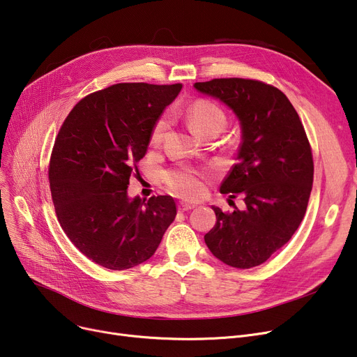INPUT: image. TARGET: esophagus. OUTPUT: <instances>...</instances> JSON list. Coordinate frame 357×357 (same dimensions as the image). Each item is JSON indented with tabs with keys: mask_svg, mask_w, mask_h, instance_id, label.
<instances>
[{
	"mask_svg": "<svg viewBox=\"0 0 357 357\" xmlns=\"http://www.w3.org/2000/svg\"><path fill=\"white\" fill-rule=\"evenodd\" d=\"M179 211H190L192 208H195V204H190V202H179L178 204Z\"/></svg>",
	"mask_w": 357,
	"mask_h": 357,
	"instance_id": "esophagus-1",
	"label": "esophagus"
}]
</instances>
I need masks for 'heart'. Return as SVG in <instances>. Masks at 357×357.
Listing matches in <instances>:
<instances>
[{"label":"heart","mask_w":357,"mask_h":357,"mask_svg":"<svg viewBox=\"0 0 357 357\" xmlns=\"http://www.w3.org/2000/svg\"><path fill=\"white\" fill-rule=\"evenodd\" d=\"M185 119L194 133L204 139L213 135L218 136L227 126V117L224 111L215 102L208 100L194 101L185 109ZM169 126H171L169 116H160L150 130V143L159 146L166 137ZM163 179L169 191L186 199H195L204 192V176L195 169L183 167L169 171L165 174Z\"/></svg>","instance_id":"1"}]
</instances>
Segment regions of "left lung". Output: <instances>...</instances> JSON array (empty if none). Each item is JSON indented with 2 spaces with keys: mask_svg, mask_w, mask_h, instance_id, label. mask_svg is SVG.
Listing matches in <instances>:
<instances>
[{
  "mask_svg": "<svg viewBox=\"0 0 357 357\" xmlns=\"http://www.w3.org/2000/svg\"><path fill=\"white\" fill-rule=\"evenodd\" d=\"M194 88L226 104L241 128L237 163L220 192L243 195L246 208L213 207L217 221L205 245L229 266H259L287 245L307 211L314 162L304 126L285 93L260 81L222 78Z\"/></svg>",
  "mask_w": 357,
  "mask_h": 357,
  "instance_id": "1",
  "label": "left lung"
}]
</instances>
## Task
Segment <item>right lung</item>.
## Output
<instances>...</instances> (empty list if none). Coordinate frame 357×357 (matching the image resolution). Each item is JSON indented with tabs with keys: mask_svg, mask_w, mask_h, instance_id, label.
Segmentation results:
<instances>
[{
	"mask_svg": "<svg viewBox=\"0 0 357 357\" xmlns=\"http://www.w3.org/2000/svg\"><path fill=\"white\" fill-rule=\"evenodd\" d=\"M182 84H116L72 108L54 140L49 182L56 215L81 253L111 271L152 257L176 215L172 197L130 198L150 130Z\"/></svg>",
	"mask_w": 357,
	"mask_h": 357,
	"instance_id": "right-lung-1",
	"label": "right lung"
}]
</instances>
